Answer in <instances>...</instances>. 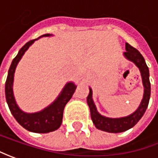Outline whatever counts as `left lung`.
Returning <instances> with one entry per match:
<instances>
[{
  "label": "left lung",
  "mask_w": 158,
  "mask_h": 158,
  "mask_svg": "<svg viewBox=\"0 0 158 158\" xmlns=\"http://www.w3.org/2000/svg\"><path fill=\"white\" fill-rule=\"evenodd\" d=\"M126 52L123 53V56L128 61L134 63L139 69L143 85V96L140 105L135 111L128 116L120 117V118H110V117L101 115L96 108L95 104L93 100V90L89 87V94L87 96V104L89 106L91 118L96 128L100 130L108 132V133H121L133 128L138 123L139 120L143 117L146 111L150 98V72L146 64L145 59L140 52L132 47L128 43L125 45Z\"/></svg>",
  "instance_id": "1"
}]
</instances>
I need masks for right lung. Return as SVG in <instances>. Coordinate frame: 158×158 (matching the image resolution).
I'll return each mask as SVG.
<instances>
[{"label":"right lung","mask_w":158,"mask_h":158,"mask_svg":"<svg viewBox=\"0 0 158 158\" xmlns=\"http://www.w3.org/2000/svg\"><path fill=\"white\" fill-rule=\"evenodd\" d=\"M52 35V34H45L41 35L36 39L29 41L20 49L18 54L11 63V65L8 70L7 80L5 83L6 101L11 114L22 127L34 133H49L57 130L61 126L64 108L66 103L73 97L74 92L77 88V85L73 82H67L64 86L61 93L58 94L57 99L52 104H50L41 111L35 113H26L23 111L15 101L13 92V84L15 72L18 63L24 55L25 52L30 48V45L34 44L35 40L39 39L40 37Z\"/></svg>","instance_id":"1"}]
</instances>
